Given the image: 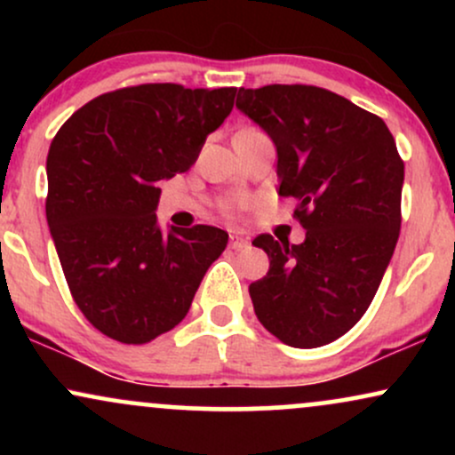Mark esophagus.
<instances>
[{"instance_id":"esophagus-1","label":"esophagus","mask_w":455,"mask_h":455,"mask_svg":"<svg viewBox=\"0 0 455 455\" xmlns=\"http://www.w3.org/2000/svg\"><path fill=\"white\" fill-rule=\"evenodd\" d=\"M228 245H231L233 250H243V248H248V239L242 237V235H237V233H231V242H228Z\"/></svg>"}]
</instances>
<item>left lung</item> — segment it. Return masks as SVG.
I'll return each instance as SVG.
<instances>
[{"label":"left lung","instance_id":"8db88e82","mask_svg":"<svg viewBox=\"0 0 455 455\" xmlns=\"http://www.w3.org/2000/svg\"><path fill=\"white\" fill-rule=\"evenodd\" d=\"M237 108L274 140L278 195L295 198L306 228L301 243L252 242L269 257L250 284L254 312L280 342L323 347L377 295L398 243L404 162L383 119L323 87H239Z\"/></svg>","mask_w":455,"mask_h":455}]
</instances>
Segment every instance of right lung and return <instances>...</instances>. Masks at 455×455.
I'll return each mask as SVG.
<instances>
[{
  "mask_svg": "<svg viewBox=\"0 0 455 455\" xmlns=\"http://www.w3.org/2000/svg\"><path fill=\"white\" fill-rule=\"evenodd\" d=\"M237 87L148 83L93 98L46 156V222L78 310L98 331L145 344L184 321L227 231L158 227V181L186 173L233 111Z\"/></svg>",
  "mask_w": 455,
  "mask_h": 455,
  "instance_id": "add662e5",
  "label": "right lung"
}]
</instances>
